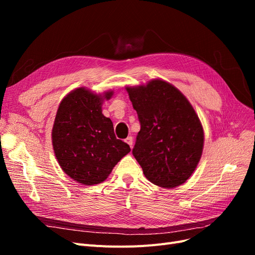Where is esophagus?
Returning <instances> with one entry per match:
<instances>
[{"mask_svg":"<svg viewBox=\"0 0 255 255\" xmlns=\"http://www.w3.org/2000/svg\"><path fill=\"white\" fill-rule=\"evenodd\" d=\"M126 142L130 146V148H133V138L132 137H128L127 139H126Z\"/></svg>","mask_w":255,"mask_h":255,"instance_id":"34e87169","label":"esophagus"}]
</instances>
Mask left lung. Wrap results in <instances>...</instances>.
Masks as SVG:
<instances>
[{
	"mask_svg": "<svg viewBox=\"0 0 255 255\" xmlns=\"http://www.w3.org/2000/svg\"><path fill=\"white\" fill-rule=\"evenodd\" d=\"M140 130L133 155L151 183L173 188L186 182L202 155L204 133L194 107L163 80L127 87Z\"/></svg>",
	"mask_w": 255,
	"mask_h": 255,
	"instance_id": "left-lung-1",
	"label": "left lung"
}]
</instances>
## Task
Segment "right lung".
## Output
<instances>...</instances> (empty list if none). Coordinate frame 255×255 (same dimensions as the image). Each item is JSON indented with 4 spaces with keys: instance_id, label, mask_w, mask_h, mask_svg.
Listing matches in <instances>:
<instances>
[{
    "instance_id": "right-lung-1",
    "label": "right lung",
    "mask_w": 255,
    "mask_h": 255,
    "mask_svg": "<svg viewBox=\"0 0 255 255\" xmlns=\"http://www.w3.org/2000/svg\"><path fill=\"white\" fill-rule=\"evenodd\" d=\"M114 91L97 95L85 87L61 100L52 129V144L63 171L75 182L95 185L107 179L118 161L130 151L117 139L110 118L102 114L104 100Z\"/></svg>"
}]
</instances>
